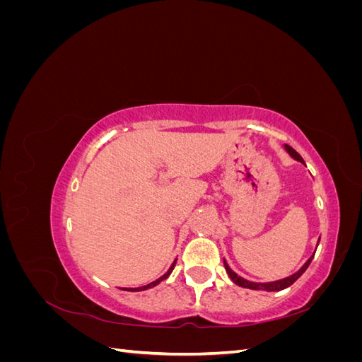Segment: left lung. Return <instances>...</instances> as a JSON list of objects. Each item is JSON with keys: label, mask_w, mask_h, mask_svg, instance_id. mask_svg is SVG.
I'll list each match as a JSON object with an SVG mask.
<instances>
[{"label": "left lung", "mask_w": 362, "mask_h": 362, "mask_svg": "<svg viewBox=\"0 0 362 362\" xmlns=\"http://www.w3.org/2000/svg\"><path fill=\"white\" fill-rule=\"evenodd\" d=\"M284 149H286V151L288 152V156H290L291 158L298 160V161H300V163L305 164L303 158H302V157L298 154V152H296L291 146L284 145ZM317 246H319V243H317ZM314 254H315V252H314ZM314 254L308 258V261H306L305 264H303L298 272L293 273V275H290V276H287V278L278 279V281H272V282H252V281H247V279H245V278H242V276H238L235 272H233V269L228 266L226 259H223V264H225V270H226V273L229 275V278H231V281H233L234 284H237L238 287L250 288V290H262V291H281V290H284V288L290 287L293 282H296V281H298V279L303 275V272H305L306 269H308V266L311 264V261H313V258H314Z\"/></svg>", "instance_id": "left-lung-1"}]
</instances>
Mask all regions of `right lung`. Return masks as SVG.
<instances>
[{
  "label": "right lung",
  "instance_id": "obj_1",
  "mask_svg": "<svg viewBox=\"0 0 362 362\" xmlns=\"http://www.w3.org/2000/svg\"><path fill=\"white\" fill-rule=\"evenodd\" d=\"M175 264H177V259H175L173 262H172V266L169 267V270L164 273L163 276H160L158 279H156V281H152L151 284H148V286H144V287H137V288H120V290H124V291H144V290H148V288H152V287H156V286H158V284L161 282V281H164V279H168L169 278V275L172 273V270H173V267H175Z\"/></svg>",
  "mask_w": 362,
  "mask_h": 362
}]
</instances>
